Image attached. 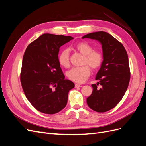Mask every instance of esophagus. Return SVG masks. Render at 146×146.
Returning <instances> with one entry per match:
<instances>
[{
  "label": "esophagus",
  "instance_id": "1",
  "mask_svg": "<svg viewBox=\"0 0 146 146\" xmlns=\"http://www.w3.org/2000/svg\"><path fill=\"white\" fill-rule=\"evenodd\" d=\"M82 86L81 85H80V84H77V83L75 84V87H76V88H80Z\"/></svg>",
  "mask_w": 146,
  "mask_h": 146
}]
</instances>
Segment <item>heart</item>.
I'll return each instance as SVG.
<instances>
[{
    "instance_id": "heart-1",
    "label": "heart",
    "mask_w": 146,
    "mask_h": 146,
    "mask_svg": "<svg viewBox=\"0 0 146 146\" xmlns=\"http://www.w3.org/2000/svg\"><path fill=\"white\" fill-rule=\"evenodd\" d=\"M75 47L82 55H85L83 64H88L94 70L100 67L103 62V55L99 51L94 50V47L90 44L83 41L77 44ZM58 61L61 66L64 68L69 67L70 59L68 48H64L60 52L58 55ZM88 65L85 64L81 67H74L66 72V75L70 80L77 83H82L90 76L91 69L89 65Z\"/></svg>"
}]
</instances>
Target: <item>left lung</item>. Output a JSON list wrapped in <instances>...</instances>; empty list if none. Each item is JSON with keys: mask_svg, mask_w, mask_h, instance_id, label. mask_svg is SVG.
Here are the masks:
<instances>
[{"mask_svg": "<svg viewBox=\"0 0 146 146\" xmlns=\"http://www.w3.org/2000/svg\"><path fill=\"white\" fill-rule=\"evenodd\" d=\"M98 41L103 51V62L96 74L99 82L86 99L89 107L99 113L108 111L115 107L124 96L129 86L130 71L129 58L124 47L112 35L105 32L88 33L82 37ZM101 88L99 89L97 85Z\"/></svg>", "mask_w": 146, "mask_h": 146, "instance_id": "obj_1", "label": "left lung"}]
</instances>
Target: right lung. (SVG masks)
I'll return each mask as SVG.
<instances>
[{"label": "right lung", "instance_id": "obj_1", "mask_svg": "<svg viewBox=\"0 0 146 146\" xmlns=\"http://www.w3.org/2000/svg\"><path fill=\"white\" fill-rule=\"evenodd\" d=\"M74 38L44 33L31 42L23 56L21 82L26 98L38 111L53 114L68 102L74 83L63 73L58 61L60 47Z\"/></svg>", "mask_w": 146, "mask_h": 146}]
</instances>
